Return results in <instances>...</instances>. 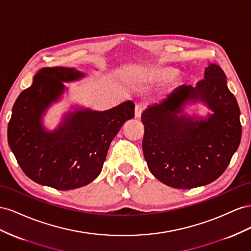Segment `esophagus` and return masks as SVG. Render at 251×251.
Listing matches in <instances>:
<instances>
[{"label": "esophagus", "instance_id": "esophagus-1", "mask_svg": "<svg viewBox=\"0 0 251 251\" xmlns=\"http://www.w3.org/2000/svg\"><path fill=\"white\" fill-rule=\"evenodd\" d=\"M144 108H145V106L143 105V104H141V103L135 106V109H134V116H135V118H138V119L141 118V114H142L143 110H144Z\"/></svg>", "mask_w": 251, "mask_h": 251}]
</instances>
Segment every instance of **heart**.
<instances>
[{
    "mask_svg": "<svg viewBox=\"0 0 251 251\" xmlns=\"http://www.w3.org/2000/svg\"><path fill=\"white\" fill-rule=\"evenodd\" d=\"M177 75V70L171 67H160L148 70L144 75V78L149 82H169Z\"/></svg>",
    "mask_w": 251,
    "mask_h": 251,
    "instance_id": "b5f03b06",
    "label": "heart"
}]
</instances>
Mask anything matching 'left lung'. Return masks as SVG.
<instances>
[{"instance_id": "left-lung-1", "label": "left lung", "mask_w": 251, "mask_h": 251, "mask_svg": "<svg viewBox=\"0 0 251 251\" xmlns=\"http://www.w3.org/2000/svg\"><path fill=\"white\" fill-rule=\"evenodd\" d=\"M198 102L210 110L206 116L184 112ZM143 152L151 174L178 189L200 187L224 173L241 142L242 126L237 99L227 87L218 65L205 68L195 87L182 85L162 102L142 113Z\"/></svg>"}]
</instances>
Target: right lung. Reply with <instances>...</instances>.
I'll return each instance as SVG.
<instances>
[{"label": "right lung", "instance_id": "1", "mask_svg": "<svg viewBox=\"0 0 251 251\" xmlns=\"http://www.w3.org/2000/svg\"><path fill=\"white\" fill-rule=\"evenodd\" d=\"M85 75L76 68H42L12 107L8 144L24 174L35 183L58 190L91 183L101 173L111 141L134 117L132 101L105 111L73 106L59 126L48 130L43 119L68 91L64 83Z\"/></svg>", "mask_w": 251, "mask_h": 251}]
</instances>
